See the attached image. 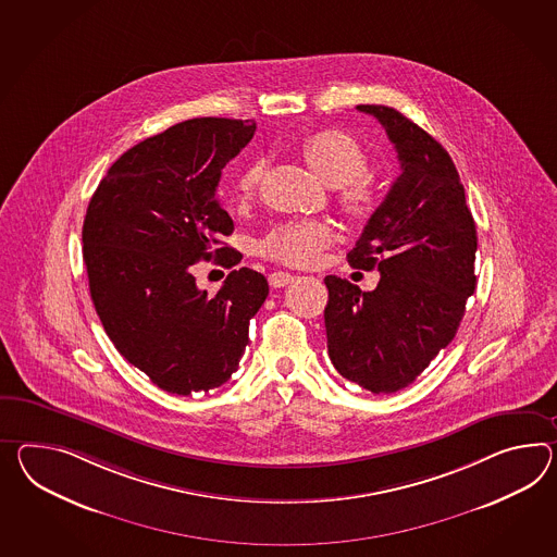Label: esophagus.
<instances>
[{
    "mask_svg": "<svg viewBox=\"0 0 557 557\" xmlns=\"http://www.w3.org/2000/svg\"><path fill=\"white\" fill-rule=\"evenodd\" d=\"M268 280H270V285H272V287H284V285L292 284V282H294V275L287 272H272Z\"/></svg>",
    "mask_w": 557,
    "mask_h": 557,
    "instance_id": "obj_1",
    "label": "esophagus"
}]
</instances>
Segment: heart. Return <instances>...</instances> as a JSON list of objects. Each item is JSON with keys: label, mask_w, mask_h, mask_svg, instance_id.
Returning <instances> with one entry per match:
<instances>
[{"label": "heart", "mask_w": 557, "mask_h": 557, "mask_svg": "<svg viewBox=\"0 0 557 557\" xmlns=\"http://www.w3.org/2000/svg\"><path fill=\"white\" fill-rule=\"evenodd\" d=\"M301 154L330 187H338L342 211L352 218H364L379 203L374 181L364 175L368 157L352 136L338 128L315 131L301 140ZM263 177V161H251L237 177V199L249 201ZM334 233L326 221L296 219L285 221L268 231L259 242V253L285 265L304 268L318 258V253L332 242Z\"/></svg>", "instance_id": "heart-1"}]
</instances>
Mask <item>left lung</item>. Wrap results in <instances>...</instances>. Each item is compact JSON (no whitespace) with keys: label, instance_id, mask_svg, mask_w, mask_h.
<instances>
[{"label":"left lung","instance_id":"left-lung-1","mask_svg":"<svg viewBox=\"0 0 557 557\" xmlns=\"http://www.w3.org/2000/svg\"><path fill=\"white\" fill-rule=\"evenodd\" d=\"M400 161L386 199L368 219L348 263L379 270L362 292L326 275L327 354L344 379L374 394L408 386L455 338L475 292L476 230L447 150L405 114L360 104Z\"/></svg>","mask_w":557,"mask_h":557}]
</instances>
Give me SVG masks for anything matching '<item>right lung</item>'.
Segmentation results:
<instances>
[{
	"mask_svg": "<svg viewBox=\"0 0 557 557\" xmlns=\"http://www.w3.org/2000/svg\"><path fill=\"white\" fill-rule=\"evenodd\" d=\"M256 123L190 119L126 150L95 190L82 258L96 313L124 358L166 393L189 396L231 379L249 342V320L270 294L249 268L215 296L193 265L235 268L223 244L233 219L218 199L223 166L253 138Z\"/></svg>",
	"mask_w": 557,
	"mask_h": 557,
	"instance_id": "obj_1",
	"label": "right lung"
}]
</instances>
